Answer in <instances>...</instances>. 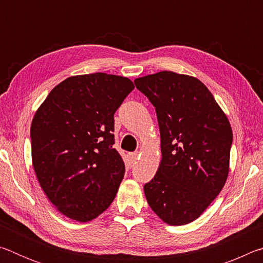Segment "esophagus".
<instances>
[{"instance_id":"1","label":"esophagus","mask_w":263,"mask_h":263,"mask_svg":"<svg viewBox=\"0 0 263 263\" xmlns=\"http://www.w3.org/2000/svg\"><path fill=\"white\" fill-rule=\"evenodd\" d=\"M138 152H133V153H128L127 154V159H128V162H130L131 164L132 163H135L136 161H137V159H138Z\"/></svg>"}]
</instances>
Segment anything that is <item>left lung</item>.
Instances as JSON below:
<instances>
[{
	"label": "left lung",
	"instance_id": "left-lung-1",
	"mask_svg": "<svg viewBox=\"0 0 263 263\" xmlns=\"http://www.w3.org/2000/svg\"><path fill=\"white\" fill-rule=\"evenodd\" d=\"M154 105L162 159L144 185L151 209L169 225L194 221L228 180L232 128L204 83L163 70L135 80Z\"/></svg>",
	"mask_w": 263,
	"mask_h": 263
}]
</instances>
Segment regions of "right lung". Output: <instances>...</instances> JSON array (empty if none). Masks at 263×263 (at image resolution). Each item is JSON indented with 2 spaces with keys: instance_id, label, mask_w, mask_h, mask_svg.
Wrapping results in <instances>:
<instances>
[{
  "instance_id": "1",
  "label": "right lung",
  "mask_w": 263,
  "mask_h": 263,
  "mask_svg": "<svg viewBox=\"0 0 263 263\" xmlns=\"http://www.w3.org/2000/svg\"><path fill=\"white\" fill-rule=\"evenodd\" d=\"M133 89L118 75H77L53 88L35 111L34 173L47 198L70 219L92 220L116 197L125 164L114 148V115Z\"/></svg>"
}]
</instances>
